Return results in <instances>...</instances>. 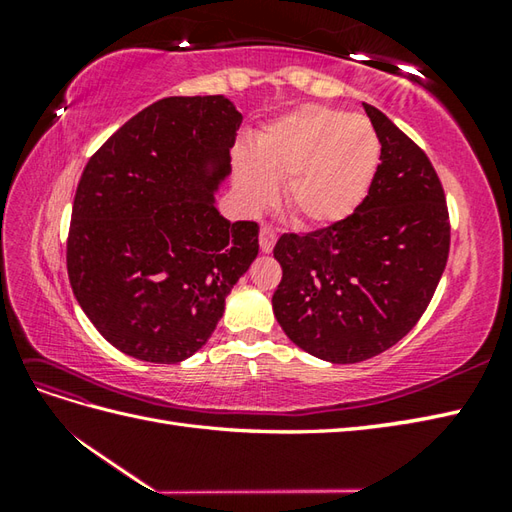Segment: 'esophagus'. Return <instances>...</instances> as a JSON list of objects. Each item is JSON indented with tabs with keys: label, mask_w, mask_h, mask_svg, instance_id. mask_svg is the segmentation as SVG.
<instances>
[{
	"label": "esophagus",
	"mask_w": 512,
	"mask_h": 512,
	"mask_svg": "<svg viewBox=\"0 0 512 512\" xmlns=\"http://www.w3.org/2000/svg\"><path fill=\"white\" fill-rule=\"evenodd\" d=\"M275 242H277L275 228L273 226H262V231H259V246H262L264 253H270V250H273V246H275Z\"/></svg>",
	"instance_id": "obj_1"
}]
</instances>
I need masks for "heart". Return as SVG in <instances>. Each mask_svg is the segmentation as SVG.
I'll return each mask as SVG.
<instances>
[{
    "label": "heart",
    "instance_id": "1",
    "mask_svg": "<svg viewBox=\"0 0 512 512\" xmlns=\"http://www.w3.org/2000/svg\"><path fill=\"white\" fill-rule=\"evenodd\" d=\"M380 138L363 116L323 105L266 125L253 154L235 151V187L248 206H264L284 182V202L297 222L328 226L350 217L372 189Z\"/></svg>",
    "mask_w": 512,
    "mask_h": 512
}]
</instances>
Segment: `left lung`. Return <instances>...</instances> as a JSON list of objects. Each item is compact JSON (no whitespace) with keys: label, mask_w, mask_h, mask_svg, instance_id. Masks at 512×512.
<instances>
[{"label":"left lung","mask_w":512,"mask_h":512,"mask_svg":"<svg viewBox=\"0 0 512 512\" xmlns=\"http://www.w3.org/2000/svg\"><path fill=\"white\" fill-rule=\"evenodd\" d=\"M380 138L367 198L345 220L284 233V270L273 310L288 339L330 363H361L389 350L418 323L449 259L444 189L427 154L374 105Z\"/></svg>","instance_id":"obj_1"}]
</instances>
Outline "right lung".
<instances>
[{
	"instance_id": "add662e5",
	"label": "right lung",
	"mask_w": 512,
	"mask_h": 512,
	"mask_svg": "<svg viewBox=\"0 0 512 512\" xmlns=\"http://www.w3.org/2000/svg\"><path fill=\"white\" fill-rule=\"evenodd\" d=\"M239 123L224 96H169L129 118L83 169L70 286L103 339L138 361L198 352L257 257V222H228L215 206Z\"/></svg>"
}]
</instances>
